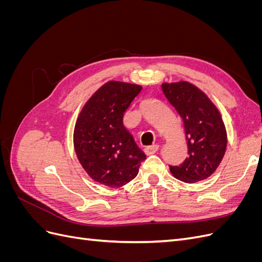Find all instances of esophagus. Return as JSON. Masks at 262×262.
I'll list each match as a JSON object with an SVG mask.
<instances>
[{
    "label": "esophagus",
    "instance_id": "esophagus-1",
    "mask_svg": "<svg viewBox=\"0 0 262 262\" xmlns=\"http://www.w3.org/2000/svg\"><path fill=\"white\" fill-rule=\"evenodd\" d=\"M158 144H153V145H149V146H146L145 148H144V152H145V154L146 155H150V154H154V153H156L157 152V149H158Z\"/></svg>",
    "mask_w": 262,
    "mask_h": 262
}]
</instances>
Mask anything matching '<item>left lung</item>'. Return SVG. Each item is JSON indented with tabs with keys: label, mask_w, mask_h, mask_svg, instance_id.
<instances>
[{
	"label": "left lung",
	"mask_w": 262,
	"mask_h": 262,
	"mask_svg": "<svg viewBox=\"0 0 262 262\" xmlns=\"http://www.w3.org/2000/svg\"><path fill=\"white\" fill-rule=\"evenodd\" d=\"M162 90L182 118L188 144V157L178 166L169 165L170 172L188 184L207 179L217 168L227 144L220 112L207 95L188 82L164 83Z\"/></svg>",
	"instance_id": "left-lung-1"
}]
</instances>
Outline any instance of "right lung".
Returning a JSON list of instances; mask_svg holds the SVG:
<instances>
[{"label":"right lung","mask_w":262,"mask_h":262,"mask_svg":"<svg viewBox=\"0 0 262 262\" xmlns=\"http://www.w3.org/2000/svg\"><path fill=\"white\" fill-rule=\"evenodd\" d=\"M142 87L110 81L86 102L74 129L78 161L91 178L112 188L136 178L146 155L123 125V115Z\"/></svg>","instance_id":"right-lung-1"}]
</instances>
